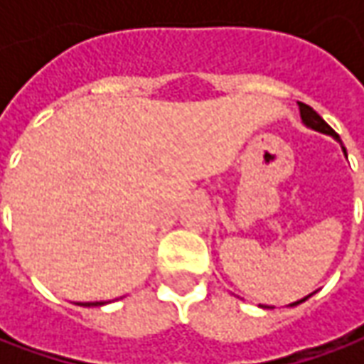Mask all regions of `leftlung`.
I'll return each mask as SVG.
<instances>
[{"mask_svg":"<svg viewBox=\"0 0 364 364\" xmlns=\"http://www.w3.org/2000/svg\"><path fill=\"white\" fill-rule=\"evenodd\" d=\"M298 107H300L301 121H304V123H306L308 127H312V129H316V132L328 133V135H332L334 139H338V141H341V137H338V133L334 132V129L330 127L328 123H326V121L322 119V117H320L318 113H316V111H314V109H312V107L306 105V103H300V101H298ZM341 144H343V141H341ZM343 149H344V147H343ZM344 154H346V149H344ZM304 300H306V298H304ZM304 300H300V301H304ZM300 301H294L291 306H296V304H300Z\"/></svg>","mask_w":364,"mask_h":364,"instance_id":"1","label":"left lung"}]
</instances>
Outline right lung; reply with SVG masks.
<instances>
[{
  "label": "right lung",
  "mask_w": 364,
  "mask_h": 364,
  "mask_svg": "<svg viewBox=\"0 0 364 364\" xmlns=\"http://www.w3.org/2000/svg\"><path fill=\"white\" fill-rule=\"evenodd\" d=\"M87 306H97V304H87Z\"/></svg>",
  "instance_id": "obj_1"
}]
</instances>
